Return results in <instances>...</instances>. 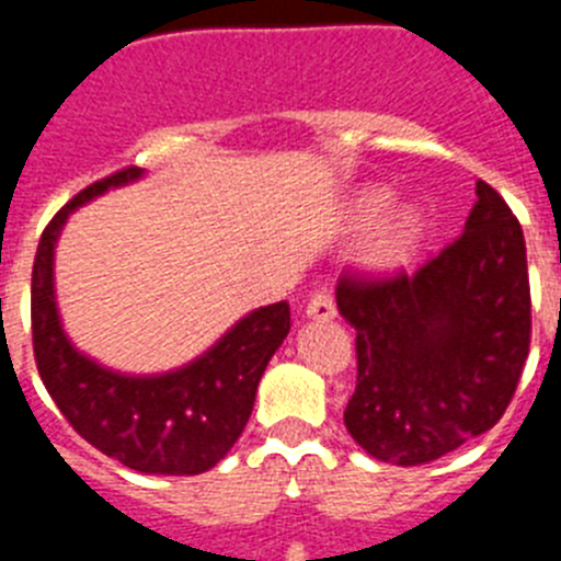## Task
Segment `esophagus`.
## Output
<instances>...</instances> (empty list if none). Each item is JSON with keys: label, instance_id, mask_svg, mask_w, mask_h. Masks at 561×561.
<instances>
[{"label": "esophagus", "instance_id": "1", "mask_svg": "<svg viewBox=\"0 0 561 561\" xmlns=\"http://www.w3.org/2000/svg\"><path fill=\"white\" fill-rule=\"evenodd\" d=\"M306 317H311V320H334L336 317V306H334V297L329 295L325 289H317L311 291L309 304H306Z\"/></svg>", "mask_w": 561, "mask_h": 561}]
</instances>
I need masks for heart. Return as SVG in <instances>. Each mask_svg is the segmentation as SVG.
I'll list each match as a JSON object with an SVG mask.
<instances>
[{
	"label": "heart",
	"mask_w": 561,
	"mask_h": 561,
	"mask_svg": "<svg viewBox=\"0 0 561 561\" xmlns=\"http://www.w3.org/2000/svg\"><path fill=\"white\" fill-rule=\"evenodd\" d=\"M390 205V193L381 191V187H370L356 199V221L362 227L370 225V221L379 216L385 207ZM421 232H424V216L415 207H399L381 219V225H376V230L370 232L368 247H365V255L374 266L381 270H390V266L404 264L413 250L419 247Z\"/></svg>",
	"instance_id": "heart-1"
}]
</instances>
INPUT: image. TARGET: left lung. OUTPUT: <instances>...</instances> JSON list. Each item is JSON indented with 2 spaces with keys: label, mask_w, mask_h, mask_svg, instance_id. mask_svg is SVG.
Listing matches in <instances>:
<instances>
[{
  "label": "left lung",
  "mask_w": 561,
  "mask_h": 561,
  "mask_svg": "<svg viewBox=\"0 0 561 561\" xmlns=\"http://www.w3.org/2000/svg\"><path fill=\"white\" fill-rule=\"evenodd\" d=\"M463 236L413 275H342L356 329L351 438L376 460L419 466L503 419L531 345V289L517 216L483 180Z\"/></svg>",
  "instance_id": "1"
}]
</instances>
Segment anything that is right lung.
<instances>
[{"label":"right lung","mask_w":561,"mask_h":561,"mask_svg":"<svg viewBox=\"0 0 561 561\" xmlns=\"http://www.w3.org/2000/svg\"><path fill=\"white\" fill-rule=\"evenodd\" d=\"M142 168H123L53 216L33 261V354L44 388L83 440L134 472L199 474L213 469L244 433L257 381L289 334V304L241 317L213 348L176 370L131 376L103 368L69 342L56 304V244L69 213L108 187L140 180Z\"/></svg>","instance_id":"right-lung-1"}]
</instances>
